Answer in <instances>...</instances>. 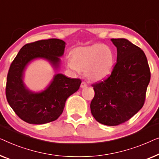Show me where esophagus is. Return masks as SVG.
<instances>
[{"mask_svg":"<svg viewBox=\"0 0 159 159\" xmlns=\"http://www.w3.org/2000/svg\"><path fill=\"white\" fill-rule=\"evenodd\" d=\"M87 86V84L86 82H84L83 81L82 83H81V84H80V88L81 89H84V88H86V87Z\"/></svg>","mask_w":159,"mask_h":159,"instance_id":"esophagus-1","label":"esophagus"}]
</instances>
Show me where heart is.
<instances>
[{"label": "heart", "instance_id": "b5f03b06", "mask_svg": "<svg viewBox=\"0 0 159 159\" xmlns=\"http://www.w3.org/2000/svg\"><path fill=\"white\" fill-rule=\"evenodd\" d=\"M115 62L112 48L102 44L79 47L71 52V59L67 60V67L74 73L84 70L91 80H99L110 75Z\"/></svg>", "mask_w": 159, "mask_h": 159}]
</instances>
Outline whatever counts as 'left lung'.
<instances>
[{
    "instance_id": "obj_1",
    "label": "left lung",
    "mask_w": 159,
    "mask_h": 159,
    "mask_svg": "<svg viewBox=\"0 0 159 159\" xmlns=\"http://www.w3.org/2000/svg\"><path fill=\"white\" fill-rule=\"evenodd\" d=\"M117 63L107 79L93 84L91 111L99 123L116 126L129 120L143 106L151 72L146 55L126 39H111Z\"/></svg>"
}]
</instances>
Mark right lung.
<instances>
[{"mask_svg":"<svg viewBox=\"0 0 159 159\" xmlns=\"http://www.w3.org/2000/svg\"><path fill=\"white\" fill-rule=\"evenodd\" d=\"M66 42L59 39L39 40L26 44L11 65L7 75L6 99L15 113L30 124L55 121L62 113L68 98L79 90L81 80L55 73L50 84L39 92L31 91L24 82L27 66L37 59L47 60L55 70L59 68Z\"/></svg>","mask_w":159,"mask_h":159,"instance_id":"add662e5","label":"right lung"}]
</instances>
